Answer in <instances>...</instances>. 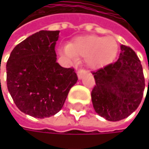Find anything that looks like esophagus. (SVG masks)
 I'll return each mask as SVG.
<instances>
[{
  "instance_id": "esophagus-1",
  "label": "esophagus",
  "mask_w": 149,
  "mask_h": 149,
  "mask_svg": "<svg viewBox=\"0 0 149 149\" xmlns=\"http://www.w3.org/2000/svg\"><path fill=\"white\" fill-rule=\"evenodd\" d=\"M85 74H86V72H85L84 70H83V69L79 70V71L77 72V77H78V79H82V78L84 77V76Z\"/></svg>"
}]
</instances>
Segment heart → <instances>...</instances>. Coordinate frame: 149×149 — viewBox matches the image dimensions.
Instances as JSON below:
<instances>
[{
    "label": "heart",
    "instance_id": "1",
    "mask_svg": "<svg viewBox=\"0 0 149 149\" xmlns=\"http://www.w3.org/2000/svg\"><path fill=\"white\" fill-rule=\"evenodd\" d=\"M118 52V45L112 37L97 35L78 36L70 45L59 48V53L70 60L77 56L86 57V64L93 69L103 68L110 64Z\"/></svg>",
    "mask_w": 149,
    "mask_h": 149
}]
</instances>
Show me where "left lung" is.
Segmentation results:
<instances>
[{
  "instance_id": "1",
  "label": "left lung",
  "mask_w": 149,
  "mask_h": 149,
  "mask_svg": "<svg viewBox=\"0 0 149 149\" xmlns=\"http://www.w3.org/2000/svg\"><path fill=\"white\" fill-rule=\"evenodd\" d=\"M92 74L96 85L91 91V100L99 116L116 122L128 117L138 108L143 97L145 79L141 61L130 47L121 45L117 61Z\"/></svg>"
}]
</instances>
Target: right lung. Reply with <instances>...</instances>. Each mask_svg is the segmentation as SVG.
<instances>
[{"mask_svg": "<svg viewBox=\"0 0 149 149\" xmlns=\"http://www.w3.org/2000/svg\"><path fill=\"white\" fill-rule=\"evenodd\" d=\"M58 34L59 31L35 33L15 46L7 62V85L15 104L36 118L57 114L77 81L74 69L56 61Z\"/></svg>", "mask_w": 149, "mask_h": 149, "instance_id": "add662e5", "label": "right lung"}]
</instances>
